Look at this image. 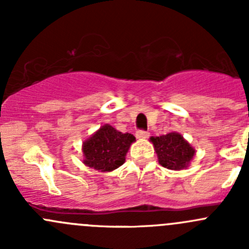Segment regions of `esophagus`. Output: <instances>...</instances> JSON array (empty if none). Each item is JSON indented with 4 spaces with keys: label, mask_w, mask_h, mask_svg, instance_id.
Here are the masks:
<instances>
[{
    "label": "esophagus",
    "mask_w": 249,
    "mask_h": 249,
    "mask_svg": "<svg viewBox=\"0 0 249 249\" xmlns=\"http://www.w3.org/2000/svg\"><path fill=\"white\" fill-rule=\"evenodd\" d=\"M148 136H149V132L143 131V130H140V131L136 132V137H137V139H140V140L147 139Z\"/></svg>",
    "instance_id": "1"
}]
</instances>
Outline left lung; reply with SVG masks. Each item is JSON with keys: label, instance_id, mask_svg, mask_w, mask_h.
<instances>
[{"label": "left lung", "instance_id": "1", "mask_svg": "<svg viewBox=\"0 0 249 249\" xmlns=\"http://www.w3.org/2000/svg\"><path fill=\"white\" fill-rule=\"evenodd\" d=\"M149 141L154 145L159 164L169 170L179 171L187 169L196 154L195 148L179 132L172 131L161 136H152Z\"/></svg>", "mask_w": 249, "mask_h": 249}]
</instances>
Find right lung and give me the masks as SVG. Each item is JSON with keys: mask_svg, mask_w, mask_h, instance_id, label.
Listing matches in <instances>:
<instances>
[{"mask_svg": "<svg viewBox=\"0 0 249 249\" xmlns=\"http://www.w3.org/2000/svg\"><path fill=\"white\" fill-rule=\"evenodd\" d=\"M136 141L134 135L123 134L105 124L83 142V164L99 172H110L125 162L129 148Z\"/></svg>", "mask_w": 249, "mask_h": 249, "instance_id": "1", "label": "right lung"}]
</instances>
